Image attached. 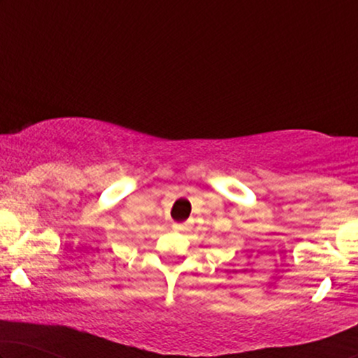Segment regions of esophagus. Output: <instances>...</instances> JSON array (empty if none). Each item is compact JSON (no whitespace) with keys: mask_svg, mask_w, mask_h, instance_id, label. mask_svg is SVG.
I'll return each mask as SVG.
<instances>
[{"mask_svg":"<svg viewBox=\"0 0 358 358\" xmlns=\"http://www.w3.org/2000/svg\"><path fill=\"white\" fill-rule=\"evenodd\" d=\"M174 228L176 229H185V228H187V223H176Z\"/></svg>","mask_w":358,"mask_h":358,"instance_id":"obj_1","label":"esophagus"}]
</instances>
